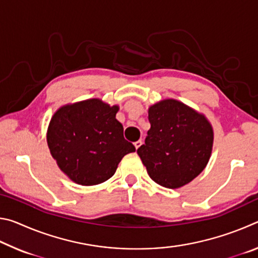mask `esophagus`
I'll return each mask as SVG.
<instances>
[{
	"instance_id": "esophagus-1",
	"label": "esophagus",
	"mask_w": 258,
	"mask_h": 258,
	"mask_svg": "<svg viewBox=\"0 0 258 258\" xmlns=\"http://www.w3.org/2000/svg\"><path fill=\"white\" fill-rule=\"evenodd\" d=\"M141 145H142V141H141V140H138V141H135V142H134V147H135V149H139V148L141 147Z\"/></svg>"
}]
</instances>
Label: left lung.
Returning a JSON list of instances; mask_svg holds the SVG:
<instances>
[{
    "instance_id": "1",
    "label": "left lung",
    "mask_w": 258,
    "mask_h": 258,
    "mask_svg": "<svg viewBox=\"0 0 258 258\" xmlns=\"http://www.w3.org/2000/svg\"><path fill=\"white\" fill-rule=\"evenodd\" d=\"M148 113L151 127L138 155L159 185L168 189L185 185L208 163L212 125L202 113L173 99L154 104Z\"/></svg>"
}]
</instances>
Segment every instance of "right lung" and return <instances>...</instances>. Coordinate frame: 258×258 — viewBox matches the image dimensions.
I'll list each match as a JSON object with an SVG mask.
<instances>
[{
  "label": "right lung",
  "mask_w": 258,
  "mask_h": 258,
  "mask_svg": "<svg viewBox=\"0 0 258 258\" xmlns=\"http://www.w3.org/2000/svg\"><path fill=\"white\" fill-rule=\"evenodd\" d=\"M118 107L99 99L67 104L47 128V146L56 164L77 184H100L115 174L125 155L135 151L116 119Z\"/></svg>",
  "instance_id": "1"
}]
</instances>
